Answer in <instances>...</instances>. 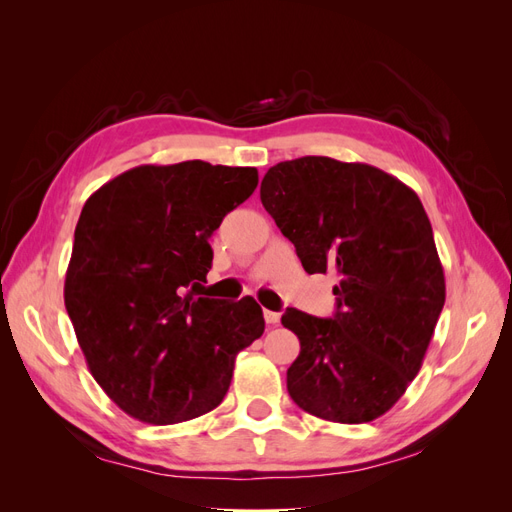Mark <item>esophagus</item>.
<instances>
[{
  "label": "esophagus",
  "mask_w": 512,
  "mask_h": 512,
  "mask_svg": "<svg viewBox=\"0 0 512 512\" xmlns=\"http://www.w3.org/2000/svg\"><path fill=\"white\" fill-rule=\"evenodd\" d=\"M265 320H267V324H280V314L277 312H271V309H265Z\"/></svg>",
  "instance_id": "esophagus-1"
}]
</instances>
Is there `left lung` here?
Wrapping results in <instances>:
<instances>
[{
    "mask_svg": "<svg viewBox=\"0 0 512 512\" xmlns=\"http://www.w3.org/2000/svg\"><path fill=\"white\" fill-rule=\"evenodd\" d=\"M260 200L307 273L339 277L333 318L282 316L301 342L292 401L324 421H374L421 369L446 299L421 198L376 166L305 156L271 166Z\"/></svg>",
    "mask_w": 512,
    "mask_h": 512,
    "instance_id": "8db88e82",
    "label": "left lung"
}]
</instances>
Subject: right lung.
<instances>
[{
    "mask_svg": "<svg viewBox=\"0 0 512 512\" xmlns=\"http://www.w3.org/2000/svg\"><path fill=\"white\" fill-rule=\"evenodd\" d=\"M256 185L252 166L192 160L130 168L87 198L64 301L91 376L132 418L175 425L218 408L237 354L265 331L252 297H196L213 230Z\"/></svg>",
    "mask_w": 512,
    "mask_h": 512,
    "instance_id": "obj_1",
    "label": "right lung"
}]
</instances>
